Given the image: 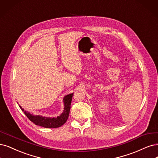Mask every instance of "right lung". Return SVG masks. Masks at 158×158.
<instances>
[{"label":"right lung","instance_id":"1","mask_svg":"<svg viewBox=\"0 0 158 158\" xmlns=\"http://www.w3.org/2000/svg\"><path fill=\"white\" fill-rule=\"evenodd\" d=\"M73 95V93H72V94H68L63 98L64 110L62 114L60 116H57V117L51 118L45 117V116L41 115H34L27 111L24 109H23L19 105V106L22 110V111L27 116L28 118L36 125L46 128H56L65 124L68 118Z\"/></svg>","mask_w":158,"mask_h":158}]
</instances>
